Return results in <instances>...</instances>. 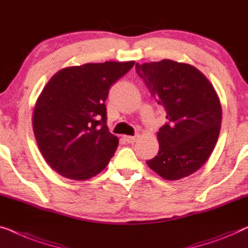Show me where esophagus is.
<instances>
[{
  "instance_id": "1",
  "label": "esophagus",
  "mask_w": 248,
  "mask_h": 248,
  "mask_svg": "<svg viewBox=\"0 0 248 248\" xmlns=\"http://www.w3.org/2000/svg\"><path fill=\"white\" fill-rule=\"evenodd\" d=\"M124 140L129 144H132V142L137 140V136H124Z\"/></svg>"
}]
</instances>
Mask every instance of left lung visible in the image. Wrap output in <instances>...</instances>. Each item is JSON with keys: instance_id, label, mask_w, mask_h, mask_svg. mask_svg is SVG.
<instances>
[{"instance_id": "8db88e82", "label": "left lung", "mask_w": 248, "mask_h": 248, "mask_svg": "<svg viewBox=\"0 0 248 248\" xmlns=\"http://www.w3.org/2000/svg\"><path fill=\"white\" fill-rule=\"evenodd\" d=\"M151 95L166 111L159 151L148 166L165 180H180L207 162L217 142L221 107L214 86L193 66L163 59L136 64Z\"/></svg>"}]
</instances>
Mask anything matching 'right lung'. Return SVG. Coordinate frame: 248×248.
Wrapping results in <instances>:
<instances>
[{"label": "right lung", "mask_w": 248, "mask_h": 248, "mask_svg": "<svg viewBox=\"0 0 248 248\" xmlns=\"http://www.w3.org/2000/svg\"><path fill=\"white\" fill-rule=\"evenodd\" d=\"M135 62H106L62 69L38 99L32 124L51 169L72 180H88L106 169L119 140L107 125L109 90Z\"/></svg>", "instance_id": "obj_1"}]
</instances>
